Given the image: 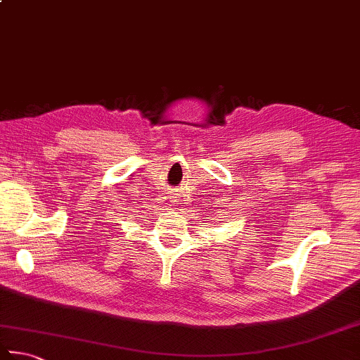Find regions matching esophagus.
I'll list each match as a JSON object with an SVG mask.
<instances>
[{
    "instance_id": "esophagus-1",
    "label": "esophagus",
    "mask_w": 360,
    "mask_h": 360,
    "mask_svg": "<svg viewBox=\"0 0 360 360\" xmlns=\"http://www.w3.org/2000/svg\"><path fill=\"white\" fill-rule=\"evenodd\" d=\"M172 202H173V204H179L178 201H176V200H174V196H172Z\"/></svg>"
}]
</instances>
